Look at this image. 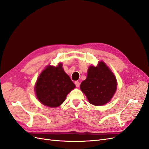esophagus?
Returning a JSON list of instances; mask_svg holds the SVG:
<instances>
[{
    "instance_id": "34e87169",
    "label": "esophagus",
    "mask_w": 149,
    "mask_h": 149,
    "mask_svg": "<svg viewBox=\"0 0 149 149\" xmlns=\"http://www.w3.org/2000/svg\"><path fill=\"white\" fill-rule=\"evenodd\" d=\"M75 85H76V87H79V84H80V83H79V81H75Z\"/></svg>"
}]
</instances>
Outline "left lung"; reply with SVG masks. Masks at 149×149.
Wrapping results in <instances>:
<instances>
[{
  "label": "left lung",
  "mask_w": 149,
  "mask_h": 149,
  "mask_svg": "<svg viewBox=\"0 0 149 149\" xmlns=\"http://www.w3.org/2000/svg\"><path fill=\"white\" fill-rule=\"evenodd\" d=\"M116 88L115 76L102 61L96 67L89 68L87 78L80 85L89 102L94 106H102L109 102Z\"/></svg>",
  "instance_id": "1"
}]
</instances>
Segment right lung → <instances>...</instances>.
Wrapping results in <instances>:
<instances>
[{
	"mask_svg": "<svg viewBox=\"0 0 149 149\" xmlns=\"http://www.w3.org/2000/svg\"><path fill=\"white\" fill-rule=\"evenodd\" d=\"M74 88V84L60 63L57 67L48 66L42 71L36 83L35 92L43 105L55 107L60 106Z\"/></svg>",
	"mask_w": 149,
	"mask_h": 149,
	"instance_id": "right-lung-1",
	"label": "right lung"
}]
</instances>
